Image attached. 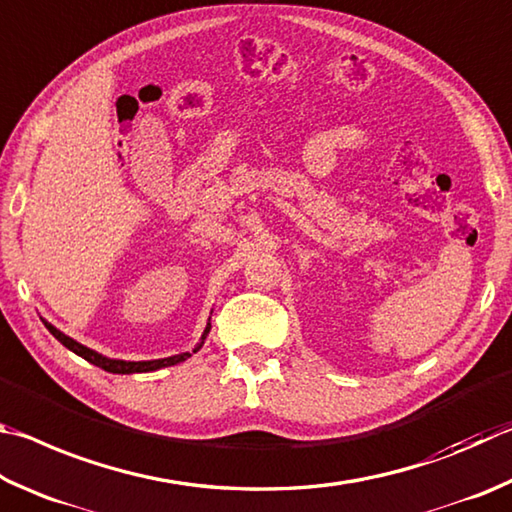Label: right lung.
<instances>
[{"label":"right lung","mask_w":512,"mask_h":512,"mask_svg":"<svg viewBox=\"0 0 512 512\" xmlns=\"http://www.w3.org/2000/svg\"><path fill=\"white\" fill-rule=\"evenodd\" d=\"M44 326L49 328V333H51L53 337H56L62 346H67L69 351H74L76 355L83 357V360H87L89 364L101 366V369H103V371H107V373H148V371L164 369V366L179 364V362H184V360H188V357H191V353H182V355L166 357V360H150V362H123V360H107V357L98 355L96 351H92V348H87V346H83V344L74 342V339H71V337L62 335L58 328H53L51 324H47V321H44ZM209 328H211V324L206 326L204 335H202V342L197 344V348H193V353H197V351H200V348H202L206 335H209Z\"/></svg>","instance_id":"right-lung-1"}]
</instances>
